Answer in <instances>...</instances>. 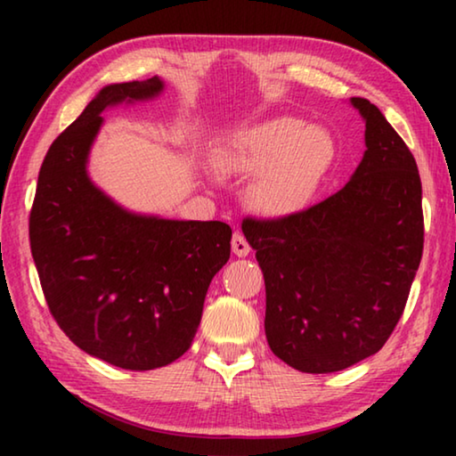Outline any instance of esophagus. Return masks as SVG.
I'll list each match as a JSON object with an SVG mask.
<instances>
[{
  "instance_id": "34e87169",
  "label": "esophagus",
  "mask_w": 456,
  "mask_h": 456,
  "mask_svg": "<svg viewBox=\"0 0 456 456\" xmlns=\"http://www.w3.org/2000/svg\"><path fill=\"white\" fill-rule=\"evenodd\" d=\"M231 245H233L235 256H239V257L247 256V251H249V247H247V243H245V239L241 237V233H235V235H233V241H231Z\"/></svg>"
}]
</instances>
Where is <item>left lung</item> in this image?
I'll use <instances>...</instances> for the list:
<instances>
[{
  "mask_svg": "<svg viewBox=\"0 0 456 456\" xmlns=\"http://www.w3.org/2000/svg\"><path fill=\"white\" fill-rule=\"evenodd\" d=\"M159 76L108 84L45 154L29 215V243L50 312L90 356L125 370L181 358L197 334L209 283L231 256L221 221L136 213L92 181L102 114L152 102Z\"/></svg>",
  "mask_w": 456,
  "mask_h": 456,
  "instance_id": "obj_1",
  "label": "left lung"
}]
</instances>
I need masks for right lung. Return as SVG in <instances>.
<instances>
[{
    "label": "right lung",
    "instance_id": "1",
    "mask_svg": "<svg viewBox=\"0 0 456 456\" xmlns=\"http://www.w3.org/2000/svg\"><path fill=\"white\" fill-rule=\"evenodd\" d=\"M342 191L277 221H243L265 280V336L310 374L372 356L396 328L422 257V187L411 151L378 112Z\"/></svg>",
    "mask_w": 456,
    "mask_h": 456
}]
</instances>
